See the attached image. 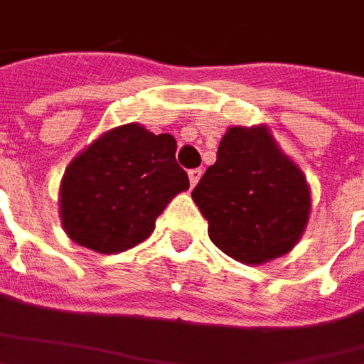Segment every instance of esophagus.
Returning a JSON list of instances; mask_svg holds the SVG:
<instances>
[{"mask_svg": "<svg viewBox=\"0 0 364 364\" xmlns=\"http://www.w3.org/2000/svg\"><path fill=\"white\" fill-rule=\"evenodd\" d=\"M200 176H202V168H192L188 172V178H190V186H196L198 184Z\"/></svg>", "mask_w": 364, "mask_h": 364, "instance_id": "obj_1", "label": "esophagus"}]
</instances>
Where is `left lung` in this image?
I'll return each mask as SVG.
<instances>
[{
    "mask_svg": "<svg viewBox=\"0 0 364 364\" xmlns=\"http://www.w3.org/2000/svg\"><path fill=\"white\" fill-rule=\"evenodd\" d=\"M192 200L208 220L212 242L246 264L287 255L304 232L311 210L302 172L264 126L226 132Z\"/></svg>",
    "mask_w": 364,
    "mask_h": 364,
    "instance_id": "8db88e82",
    "label": "left lung"
}]
</instances>
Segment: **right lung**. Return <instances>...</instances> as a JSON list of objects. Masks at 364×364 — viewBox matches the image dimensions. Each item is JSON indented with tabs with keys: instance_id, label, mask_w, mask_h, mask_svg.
<instances>
[{
	"instance_id": "right-lung-1",
	"label": "right lung",
	"mask_w": 364,
	"mask_h": 364,
	"mask_svg": "<svg viewBox=\"0 0 364 364\" xmlns=\"http://www.w3.org/2000/svg\"><path fill=\"white\" fill-rule=\"evenodd\" d=\"M188 188L170 134L118 126L68 166L60 188L63 230L102 255L128 250L150 236L166 204Z\"/></svg>"
}]
</instances>
